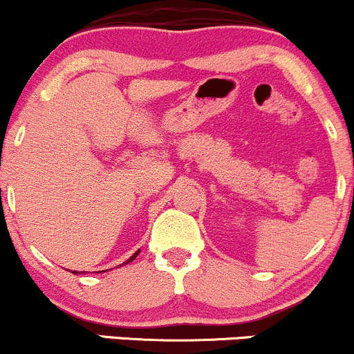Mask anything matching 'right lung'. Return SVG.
I'll return each instance as SVG.
<instances>
[{
	"instance_id": "obj_1",
	"label": "right lung",
	"mask_w": 354,
	"mask_h": 354,
	"mask_svg": "<svg viewBox=\"0 0 354 354\" xmlns=\"http://www.w3.org/2000/svg\"><path fill=\"white\" fill-rule=\"evenodd\" d=\"M138 253H140V250H138V252H136L135 254H133V257H131V258H128V260H127V261H124V263H123V265L130 263V261H133V260H135V258H136V254H138ZM72 273H77V272H72Z\"/></svg>"
}]
</instances>
